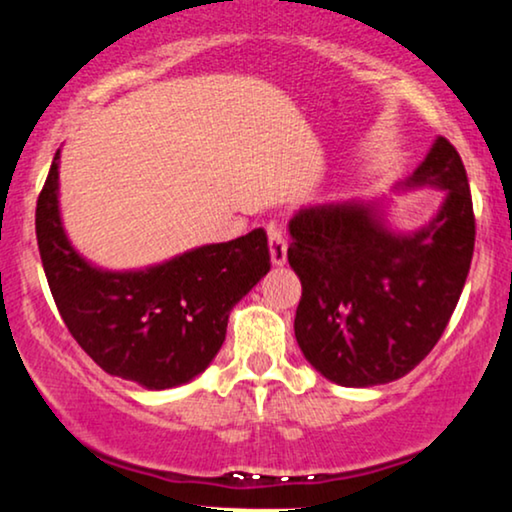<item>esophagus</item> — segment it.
I'll return each instance as SVG.
<instances>
[{
	"mask_svg": "<svg viewBox=\"0 0 512 512\" xmlns=\"http://www.w3.org/2000/svg\"><path fill=\"white\" fill-rule=\"evenodd\" d=\"M267 234H269L271 264H274V267H283V264L288 262V238H285V234L276 227V224H269Z\"/></svg>",
	"mask_w": 512,
	"mask_h": 512,
	"instance_id": "1",
	"label": "esophagus"
}]
</instances>
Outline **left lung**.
Masks as SVG:
<instances>
[{"label": "left lung", "mask_w": 512, "mask_h": 512, "mask_svg": "<svg viewBox=\"0 0 512 512\" xmlns=\"http://www.w3.org/2000/svg\"><path fill=\"white\" fill-rule=\"evenodd\" d=\"M424 187L440 189L442 201L412 231L391 227V199L311 203L288 224V262L302 281L297 344L339 386L405 377L438 344L459 302L475 217L466 168L445 138L395 189Z\"/></svg>", "instance_id": "left-lung-1"}]
</instances>
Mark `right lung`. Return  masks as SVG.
Returning <instances> with one entry per match:
<instances>
[{
	"mask_svg": "<svg viewBox=\"0 0 512 512\" xmlns=\"http://www.w3.org/2000/svg\"><path fill=\"white\" fill-rule=\"evenodd\" d=\"M37 243L70 335L107 374L147 391L182 386L213 363L229 313L271 269L264 229L145 269L95 267L60 217V149L37 201Z\"/></svg>",
	"mask_w": 512,
	"mask_h": 512,
	"instance_id": "right-lung-1",
	"label": "right lung"
}]
</instances>
